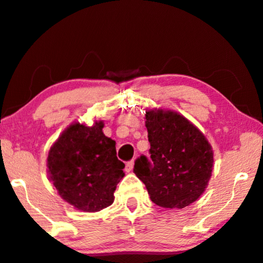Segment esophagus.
Returning <instances> with one entry per match:
<instances>
[{
	"instance_id": "esophagus-1",
	"label": "esophagus",
	"mask_w": 263,
	"mask_h": 263,
	"mask_svg": "<svg viewBox=\"0 0 263 263\" xmlns=\"http://www.w3.org/2000/svg\"><path fill=\"white\" fill-rule=\"evenodd\" d=\"M134 165H135V162H134V160H131V162H127V163H126V166H125L126 173L132 172V169H134Z\"/></svg>"
}]
</instances>
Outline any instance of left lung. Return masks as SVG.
<instances>
[{"mask_svg":"<svg viewBox=\"0 0 263 263\" xmlns=\"http://www.w3.org/2000/svg\"><path fill=\"white\" fill-rule=\"evenodd\" d=\"M152 163L144 156L134 172L151 200L165 210L183 208L207 189L213 170V149L205 136L174 110H145Z\"/></svg>","mask_w":263,"mask_h":263,"instance_id":"1","label":"left lung"}]
</instances>
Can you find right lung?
<instances>
[{
  "mask_svg": "<svg viewBox=\"0 0 263 263\" xmlns=\"http://www.w3.org/2000/svg\"><path fill=\"white\" fill-rule=\"evenodd\" d=\"M104 121L91 126L72 122L47 154V175L60 197L83 212L112 204L125 164L116 157V142L103 132Z\"/></svg>",
  "mask_w": 263,
  "mask_h": 263,
  "instance_id": "right-lung-1",
  "label": "right lung"
}]
</instances>
